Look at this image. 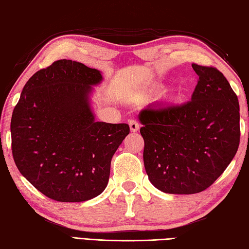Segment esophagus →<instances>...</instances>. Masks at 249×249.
Listing matches in <instances>:
<instances>
[{
	"label": "esophagus",
	"mask_w": 249,
	"mask_h": 249,
	"mask_svg": "<svg viewBox=\"0 0 249 249\" xmlns=\"http://www.w3.org/2000/svg\"><path fill=\"white\" fill-rule=\"evenodd\" d=\"M129 125H130V130L132 132H136V131H139V129H140L139 123L136 120H133V119L129 120Z\"/></svg>",
	"instance_id": "34e87169"
}]
</instances>
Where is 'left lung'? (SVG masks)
I'll use <instances>...</instances> for the list:
<instances>
[{
  "mask_svg": "<svg viewBox=\"0 0 249 249\" xmlns=\"http://www.w3.org/2000/svg\"><path fill=\"white\" fill-rule=\"evenodd\" d=\"M192 69L199 79L191 101L139 114L146 173L165 194L209 188L240 145V105L229 82L216 68L192 63Z\"/></svg>",
  "mask_w": 249,
  "mask_h": 249,
  "instance_id": "obj_1",
  "label": "left lung"
}]
</instances>
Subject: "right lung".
Returning a JSON list of instances; mask_svg holds the SVG:
<instances>
[{"label": "right lung", "mask_w": 249, "mask_h": 249, "mask_svg": "<svg viewBox=\"0 0 249 249\" xmlns=\"http://www.w3.org/2000/svg\"><path fill=\"white\" fill-rule=\"evenodd\" d=\"M102 79L98 70L58 60L28 80L14 108L15 163L54 201L83 202L102 194L111 158L130 132L126 124L94 120L90 94Z\"/></svg>", "instance_id": "1"}]
</instances>
